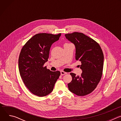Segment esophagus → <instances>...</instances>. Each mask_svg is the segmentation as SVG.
<instances>
[{
  "mask_svg": "<svg viewBox=\"0 0 121 121\" xmlns=\"http://www.w3.org/2000/svg\"><path fill=\"white\" fill-rule=\"evenodd\" d=\"M60 73H61V75L62 76H63V75H65V74H67V73H66V72H64V71H61V72H60Z\"/></svg>",
  "mask_w": 121,
  "mask_h": 121,
  "instance_id": "34e87169",
  "label": "esophagus"
}]
</instances>
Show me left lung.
I'll use <instances>...</instances> for the list:
<instances>
[{"label": "left lung", "mask_w": 121, "mask_h": 121, "mask_svg": "<svg viewBox=\"0 0 121 121\" xmlns=\"http://www.w3.org/2000/svg\"><path fill=\"white\" fill-rule=\"evenodd\" d=\"M65 38L76 48V60L81 63V76L71 73V82L68 89L75 94L83 96L91 93L97 87L102 74L104 56L99 45L84 34L75 32L65 34Z\"/></svg>", "instance_id": "obj_1"}]
</instances>
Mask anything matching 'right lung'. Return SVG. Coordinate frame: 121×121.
Segmentation results:
<instances>
[{
	"instance_id": "add662e5",
	"label": "right lung",
	"mask_w": 121,
	"mask_h": 121,
	"mask_svg": "<svg viewBox=\"0 0 121 121\" xmlns=\"http://www.w3.org/2000/svg\"><path fill=\"white\" fill-rule=\"evenodd\" d=\"M61 33H38L23 46L19 58L21 77L26 87L33 94L45 96L54 89L60 72L51 71L43 66L48 61L51 46L58 41Z\"/></svg>"
}]
</instances>
